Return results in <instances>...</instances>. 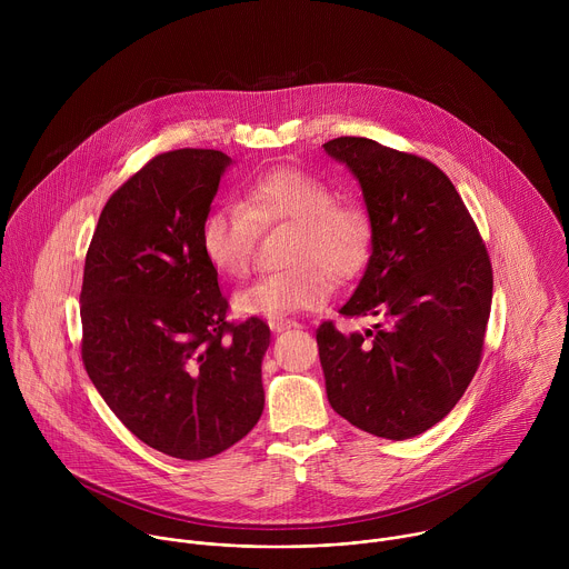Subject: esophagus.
Returning a JSON list of instances; mask_svg holds the SVG:
<instances>
[{
  "instance_id": "obj_1",
  "label": "esophagus",
  "mask_w": 569,
  "mask_h": 569,
  "mask_svg": "<svg viewBox=\"0 0 569 569\" xmlns=\"http://www.w3.org/2000/svg\"><path fill=\"white\" fill-rule=\"evenodd\" d=\"M270 329L274 333H281V331H288V329H299V323L295 319H286V317H272L270 321Z\"/></svg>"
}]
</instances>
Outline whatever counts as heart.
I'll return each instance as SVG.
<instances>
[{
    "label": "heart",
    "instance_id": "heart-1",
    "mask_svg": "<svg viewBox=\"0 0 569 569\" xmlns=\"http://www.w3.org/2000/svg\"><path fill=\"white\" fill-rule=\"evenodd\" d=\"M295 224L288 270L266 274L236 292L242 317H283L310 310L329 299L331 278L356 277L371 248V220L360 204L340 202L321 178L279 167L257 176L242 191V204L211 207L200 224L207 263L227 279L246 277L252 266L257 227Z\"/></svg>",
    "mask_w": 569,
    "mask_h": 569
}]
</instances>
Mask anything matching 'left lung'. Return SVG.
I'll use <instances>...</instances> for the list:
<instances>
[{
    "instance_id": "1",
    "label": "left lung",
    "mask_w": 569,
    "mask_h": 569,
    "mask_svg": "<svg viewBox=\"0 0 569 569\" xmlns=\"http://www.w3.org/2000/svg\"><path fill=\"white\" fill-rule=\"evenodd\" d=\"M362 189L371 257L345 317H378L345 336L317 329L331 408L402 441L437 426L468 389L491 315L493 268L450 178L432 161L365 137L323 143Z\"/></svg>"
}]
</instances>
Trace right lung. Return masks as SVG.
<instances>
[{"mask_svg":"<svg viewBox=\"0 0 569 569\" xmlns=\"http://www.w3.org/2000/svg\"><path fill=\"white\" fill-rule=\"evenodd\" d=\"M229 164L207 148L152 157L106 202L80 290L90 380L137 439L187 461L231 448L266 402L268 323L227 321L200 248Z\"/></svg>","mask_w":569,"mask_h":569,"instance_id":"1","label":"right lung"}]
</instances>
